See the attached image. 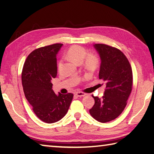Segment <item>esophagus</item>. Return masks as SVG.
Segmentation results:
<instances>
[{"instance_id": "34e87169", "label": "esophagus", "mask_w": 154, "mask_h": 154, "mask_svg": "<svg viewBox=\"0 0 154 154\" xmlns=\"http://www.w3.org/2000/svg\"><path fill=\"white\" fill-rule=\"evenodd\" d=\"M75 95H76L77 97H85V95H87V93H83V92H77L75 93Z\"/></svg>"}]
</instances>
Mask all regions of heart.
Masks as SVG:
<instances>
[{"instance_id":"1","label":"heart","mask_w":154,"mask_h":154,"mask_svg":"<svg viewBox=\"0 0 154 154\" xmlns=\"http://www.w3.org/2000/svg\"><path fill=\"white\" fill-rule=\"evenodd\" d=\"M87 51L85 47L80 45H73L69 49L67 56L69 59L75 63L80 64L83 61L85 67L89 70H95L99 65V59L97 56L90 54L87 56ZM63 65V61L60 60L58 63V69L60 70Z\"/></svg>"}]
</instances>
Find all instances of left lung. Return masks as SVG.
Masks as SVG:
<instances>
[{
  "label": "left lung",
  "instance_id": "1",
  "mask_svg": "<svg viewBox=\"0 0 154 154\" xmlns=\"http://www.w3.org/2000/svg\"><path fill=\"white\" fill-rule=\"evenodd\" d=\"M101 59L99 79L106 84L102 98L92 97L95 104L89 109L97 121L106 123L117 118L124 110L131 94L133 74L128 59L119 49L105 44H95Z\"/></svg>",
  "mask_w": 154,
  "mask_h": 154
}]
</instances>
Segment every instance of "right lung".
<instances>
[{
	"instance_id": "obj_1",
	"label": "right lung",
	"mask_w": 154,
	"mask_h": 154,
	"mask_svg": "<svg viewBox=\"0 0 154 154\" xmlns=\"http://www.w3.org/2000/svg\"><path fill=\"white\" fill-rule=\"evenodd\" d=\"M63 44L56 43L35 49L24 63L22 84L25 97L35 115L47 123L59 121L67 113L73 93L56 95L51 80L57 75V54Z\"/></svg>"
}]
</instances>
